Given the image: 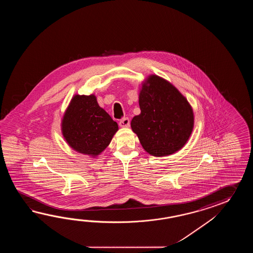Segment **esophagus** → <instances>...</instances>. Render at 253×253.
I'll return each mask as SVG.
<instances>
[{
  "instance_id": "obj_1",
  "label": "esophagus",
  "mask_w": 253,
  "mask_h": 253,
  "mask_svg": "<svg viewBox=\"0 0 253 253\" xmlns=\"http://www.w3.org/2000/svg\"><path fill=\"white\" fill-rule=\"evenodd\" d=\"M119 124L120 127H128L130 126V120L128 118H123L119 121Z\"/></svg>"
}]
</instances>
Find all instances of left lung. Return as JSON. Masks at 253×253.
<instances>
[{"label":"left lung","instance_id":"8db88e82","mask_svg":"<svg viewBox=\"0 0 253 253\" xmlns=\"http://www.w3.org/2000/svg\"><path fill=\"white\" fill-rule=\"evenodd\" d=\"M141 113L131 127L152 156H166L180 150L194 128V112L188 101L171 83L151 75L139 94Z\"/></svg>","mask_w":253,"mask_h":253}]
</instances>
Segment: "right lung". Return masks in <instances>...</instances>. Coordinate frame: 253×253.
<instances>
[{"mask_svg":"<svg viewBox=\"0 0 253 253\" xmlns=\"http://www.w3.org/2000/svg\"><path fill=\"white\" fill-rule=\"evenodd\" d=\"M62 134L68 144L82 154L96 156L111 142L119 126L94 95H76L62 119Z\"/></svg>","mask_w":253,"mask_h":253,"instance_id":"1","label":"right lung"}]
</instances>
